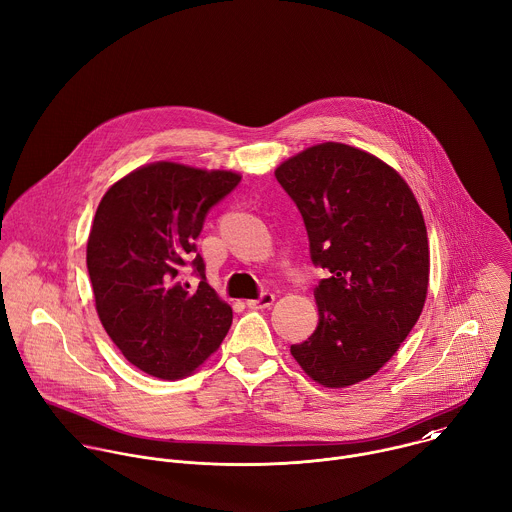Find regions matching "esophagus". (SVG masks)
<instances>
[{"label": "esophagus", "mask_w": 512, "mask_h": 512, "mask_svg": "<svg viewBox=\"0 0 512 512\" xmlns=\"http://www.w3.org/2000/svg\"><path fill=\"white\" fill-rule=\"evenodd\" d=\"M273 301H275V295L271 291H263L257 299H249L247 307L249 309H265V307L273 305Z\"/></svg>", "instance_id": "34e87169"}]
</instances>
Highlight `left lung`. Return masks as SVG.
Listing matches in <instances>:
<instances>
[{
	"label": "left lung",
	"instance_id": "left-lung-1",
	"mask_svg": "<svg viewBox=\"0 0 512 512\" xmlns=\"http://www.w3.org/2000/svg\"><path fill=\"white\" fill-rule=\"evenodd\" d=\"M275 177L301 213L309 255L329 275L319 321L291 356L325 388L374 376L416 325L430 273L422 211L392 166L339 142L285 160Z\"/></svg>",
	"mask_w": 512,
	"mask_h": 512
}]
</instances>
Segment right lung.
<instances>
[{
    "label": "right lung",
    "mask_w": 512,
    "mask_h": 512,
    "mask_svg": "<svg viewBox=\"0 0 512 512\" xmlns=\"http://www.w3.org/2000/svg\"><path fill=\"white\" fill-rule=\"evenodd\" d=\"M241 177L154 162L102 197L86 249L98 317L138 370L177 380L199 368L225 339L233 311L207 283L197 253L209 211ZM191 264L200 285L182 279Z\"/></svg>",
    "instance_id": "1"
}]
</instances>
